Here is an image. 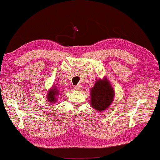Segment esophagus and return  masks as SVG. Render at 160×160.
Masks as SVG:
<instances>
[{
    "label": "esophagus",
    "mask_w": 160,
    "mask_h": 160,
    "mask_svg": "<svg viewBox=\"0 0 160 160\" xmlns=\"http://www.w3.org/2000/svg\"><path fill=\"white\" fill-rule=\"evenodd\" d=\"M74 89L77 90H80L81 89H82V86H81V85H77L74 86Z\"/></svg>",
    "instance_id": "obj_1"
}]
</instances>
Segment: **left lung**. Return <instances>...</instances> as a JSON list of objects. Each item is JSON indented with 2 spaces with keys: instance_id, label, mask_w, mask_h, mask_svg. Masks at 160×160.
Here are the masks:
<instances>
[{
  "instance_id": "8db88e82",
  "label": "left lung",
  "mask_w": 160,
  "mask_h": 160,
  "mask_svg": "<svg viewBox=\"0 0 160 160\" xmlns=\"http://www.w3.org/2000/svg\"><path fill=\"white\" fill-rule=\"evenodd\" d=\"M91 107L98 111H103L109 107L114 97V91L107 79L98 80L91 88Z\"/></svg>"
}]
</instances>
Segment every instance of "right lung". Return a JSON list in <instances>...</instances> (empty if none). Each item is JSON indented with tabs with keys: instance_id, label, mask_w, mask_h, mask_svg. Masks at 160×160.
Instances as JSON below:
<instances>
[{
	"instance_id": "add662e5",
	"label": "right lung",
	"mask_w": 160,
	"mask_h": 160,
	"mask_svg": "<svg viewBox=\"0 0 160 160\" xmlns=\"http://www.w3.org/2000/svg\"><path fill=\"white\" fill-rule=\"evenodd\" d=\"M58 94V91L57 88H52L49 92H48L47 95V100L52 102V103H55L56 101V99L55 98V95H57Z\"/></svg>"
}]
</instances>
